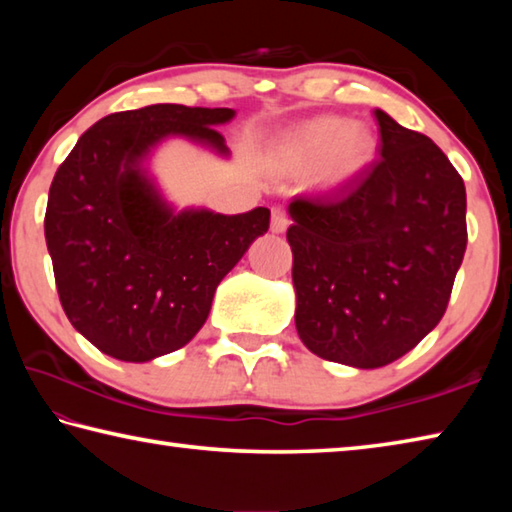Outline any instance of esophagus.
I'll use <instances>...</instances> for the list:
<instances>
[{
    "instance_id": "obj_1",
    "label": "esophagus",
    "mask_w": 512,
    "mask_h": 512,
    "mask_svg": "<svg viewBox=\"0 0 512 512\" xmlns=\"http://www.w3.org/2000/svg\"><path fill=\"white\" fill-rule=\"evenodd\" d=\"M289 228V216L284 214L282 210H273V219H271V230L275 235H282L284 230Z\"/></svg>"
}]
</instances>
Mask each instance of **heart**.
<instances>
[{"instance_id":"1","label":"heart","mask_w":512,"mask_h":512,"mask_svg":"<svg viewBox=\"0 0 512 512\" xmlns=\"http://www.w3.org/2000/svg\"><path fill=\"white\" fill-rule=\"evenodd\" d=\"M282 160L300 173L323 169L325 185L357 180L377 155V137L363 124L343 117H320L291 133L280 146Z\"/></svg>"}]
</instances>
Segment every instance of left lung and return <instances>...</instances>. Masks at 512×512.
<instances>
[{
	"label": "left lung",
	"mask_w": 512,
	"mask_h": 512,
	"mask_svg": "<svg viewBox=\"0 0 512 512\" xmlns=\"http://www.w3.org/2000/svg\"><path fill=\"white\" fill-rule=\"evenodd\" d=\"M377 162L332 194L296 196V329L320 359L381 368L443 318L461 268L465 185L427 135L375 110Z\"/></svg>",
	"instance_id": "8db88e82"
}]
</instances>
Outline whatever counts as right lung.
I'll return each instance as SVG.
<instances>
[{"instance_id": "right-lung-1", "label": "right lung", "mask_w": 512, "mask_h": 512, "mask_svg": "<svg viewBox=\"0 0 512 512\" xmlns=\"http://www.w3.org/2000/svg\"><path fill=\"white\" fill-rule=\"evenodd\" d=\"M235 115L178 103L115 112L58 167L45 214L58 298L76 332L108 357L144 363L187 345L219 282L268 230V207L178 212L146 169L169 137L228 158L216 126Z\"/></svg>"}]
</instances>
